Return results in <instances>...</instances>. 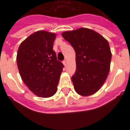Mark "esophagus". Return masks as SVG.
Masks as SVG:
<instances>
[{
    "label": "esophagus",
    "mask_w": 130,
    "mask_h": 130,
    "mask_svg": "<svg viewBox=\"0 0 130 130\" xmlns=\"http://www.w3.org/2000/svg\"><path fill=\"white\" fill-rule=\"evenodd\" d=\"M63 64H64V66H66V64H67V61H66V60H64V61H63Z\"/></svg>",
    "instance_id": "1"
}]
</instances>
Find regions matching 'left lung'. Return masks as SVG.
<instances>
[{"label":"left lung","mask_w":130,"mask_h":130,"mask_svg":"<svg viewBox=\"0 0 130 130\" xmlns=\"http://www.w3.org/2000/svg\"><path fill=\"white\" fill-rule=\"evenodd\" d=\"M75 50L76 71L72 77L75 92L82 96L97 92L110 71L111 53L107 40L96 31L79 28L62 33Z\"/></svg>","instance_id":"left-lung-1"}]
</instances>
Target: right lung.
<instances>
[{"label": "right lung", "instance_id": "add662e5", "mask_svg": "<svg viewBox=\"0 0 130 130\" xmlns=\"http://www.w3.org/2000/svg\"><path fill=\"white\" fill-rule=\"evenodd\" d=\"M56 34L36 31L21 42L17 53L21 77L33 94L49 98L57 91L64 67L53 50Z\"/></svg>", "mask_w": 130, "mask_h": 130}]
</instances>
